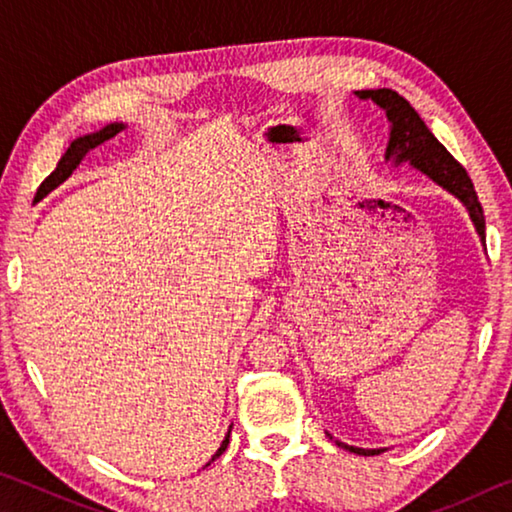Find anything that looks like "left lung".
I'll return each instance as SVG.
<instances>
[{
  "instance_id": "1",
  "label": "left lung",
  "mask_w": 512,
  "mask_h": 512,
  "mask_svg": "<svg viewBox=\"0 0 512 512\" xmlns=\"http://www.w3.org/2000/svg\"><path fill=\"white\" fill-rule=\"evenodd\" d=\"M354 94H357L361 101L377 103V106L386 112L388 124H391L384 155L386 162L395 164V167H400V164H411L415 171L424 173L431 183H436L440 189H445L447 194H452L456 201L465 207L467 214H470L476 235H479L481 244L485 246V216L479 198H476L470 176H467V171L449 155L445 146L433 137V133L420 119L418 112L413 110L411 103L388 88L359 90ZM336 445L359 456H377L381 452H386L384 447L363 449L341 443V440H336Z\"/></svg>"
}]
</instances>
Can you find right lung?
Returning a JSON list of instances; mask_svg holds the SVG:
<instances>
[{
	"instance_id": "obj_1",
	"label": "right lung",
	"mask_w": 512,
	"mask_h": 512,
	"mask_svg": "<svg viewBox=\"0 0 512 512\" xmlns=\"http://www.w3.org/2000/svg\"><path fill=\"white\" fill-rule=\"evenodd\" d=\"M124 128H126V124H121V121H115V124L103 126V128H99V131L88 133V135H83V137H76V140H74L72 144H69V149L65 151L63 158H60V162L56 164V169L51 171L45 180H42V185H40L38 194H36L38 201H42V198L54 192L56 187L63 185L65 180H67L69 176H72L74 169L79 167V164L83 162L85 155H88L92 149H97L99 144L112 140V137L124 131ZM228 440H230V429H228V436H225L221 447L216 449V454L212 456V461H214V458H219V456L225 452V447H228ZM212 461H210V463H212ZM210 463H207V465H210Z\"/></svg>"
}]
</instances>
